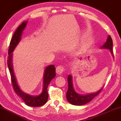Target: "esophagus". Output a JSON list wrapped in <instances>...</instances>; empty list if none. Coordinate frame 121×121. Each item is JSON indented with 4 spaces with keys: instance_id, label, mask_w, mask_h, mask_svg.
Listing matches in <instances>:
<instances>
[{
    "instance_id": "34e87169",
    "label": "esophagus",
    "mask_w": 121,
    "mask_h": 121,
    "mask_svg": "<svg viewBox=\"0 0 121 121\" xmlns=\"http://www.w3.org/2000/svg\"><path fill=\"white\" fill-rule=\"evenodd\" d=\"M64 71V69L62 66L61 65H59L56 68V73L60 75L61 74H62L63 73Z\"/></svg>"
}]
</instances>
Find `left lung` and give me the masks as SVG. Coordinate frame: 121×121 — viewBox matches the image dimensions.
<instances>
[{
	"mask_svg": "<svg viewBox=\"0 0 121 121\" xmlns=\"http://www.w3.org/2000/svg\"><path fill=\"white\" fill-rule=\"evenodd\" d=\"M112 47H113V41H112V38L110 37V36L108 35L107 41L105 42L104 44L100 47V48L109 49L110 53L113 56ZM68 89L66 92V99L70 104L74 105H83L89 103L90 101H92L93 99L103 89L102 87L101 89H100L96 92L91 93V94L87 95H81L75 92L74 90L73 84L72 76L71 75H68Z\"/></svg>",
	"mask_w": 121,
	"mask_h": 121,
	"instance_id": "8db88e82",
	"label": "left lung"
}]
</instances>
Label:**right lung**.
<instances>
[{
    "instance_id": "obj_1",
    "label": "right lung",
    "mask_w": 121,
    "mask_h": 121,
    "mask_svg": "<svg viewBox=\"0 0 121 121\" xmlns=\"http://www.w3.org/2000/svg\"><path fill=\"white\" fill-rule=\"evenodd\" d=\"M27 24V21H24L19 26L16 31L14 32L11 42H10L9 50H8V55H8V60H7V64H8V69H9L10 74H11L13 87L16 94L21 97L27 105L30 106V107H37L43 105L47 101L48 98V95L47 92L48 86L51 81V80L56 76V68H55V66L53 65H48L45 68L44 74H43V90H42L41 94H39V95H30L26 94L22 91L20 87H19L13 71L12 62V52H13L14 49L20 43L23 31L26 26Z\"/></svg>"
}]
</instances>
